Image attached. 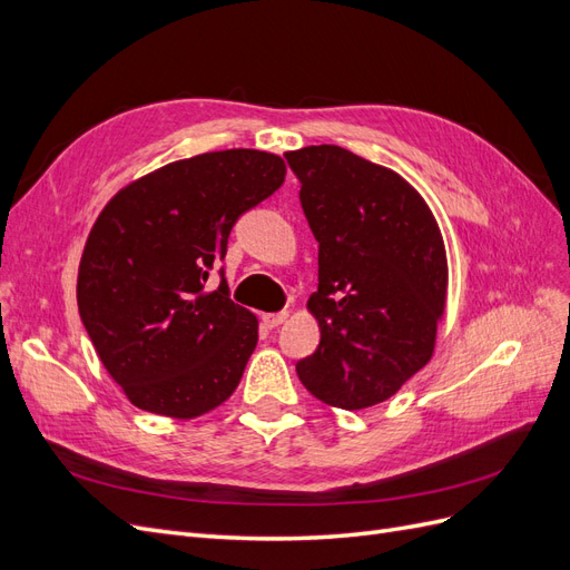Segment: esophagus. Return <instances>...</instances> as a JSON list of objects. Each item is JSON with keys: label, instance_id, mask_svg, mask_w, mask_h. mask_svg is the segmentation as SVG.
I'll use <instances>...</instances> for the list:
<instances>
[{"label": "esophagus", "instance_id": "obj_1", "mask_svg": "<svg viewBox=\"0 0 570 570\" xmlns=\"http://www.w3.org/2000/svg\"><path fill=\"white\" fill-rule=\"evenodd\" d=\"M285 318H287V314H285V312H278V314H264V316H262V323L268 327V331H273V327H278Z\"/></svg>", "mask_w": 570, "mask_h": 570}]
</instances>
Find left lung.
Segmentation results:
<instances>
[{
  "label": "left lung",
  "instance_id": "1",
  "mask_svg": "<svg viewBox=\"0 0 570 570\" xmlns=\"http://www.w3.org/2000/svg\"><path fill=\"white\" fill-rule=\"evenodd\" d=\"M318 243V289L308 299L318 350L297 361L325 404L366 409L421 371L435 347L446 256L428 204L394 170L337 145L287 151Z\"/></svg>",
  "mask_w": 570,
  "mask_h": 570
}]
</instances>
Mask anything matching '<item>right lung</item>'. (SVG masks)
I'll return each mask as SVG.
<instances>
[{
	"instance_id": "1",
	"label": "right lung",
	"mask_w": 570,
	"mask_h": 570,
	"mask_svg": "<svg viewBox=\"0 0 570 570\" xmlns=\"http://www.w3.org/2000/svg\"><path fill=\"white\" fill-rule=\"evenodd\" d=\"M283 180L275 154L209 151L135 180L99 214L80 258L78 312L135 406L193 419L235 392L258 335L220 262L237 218ZM214 269L222 283L209 291Z\"/></svg>"
}]
</instances>
